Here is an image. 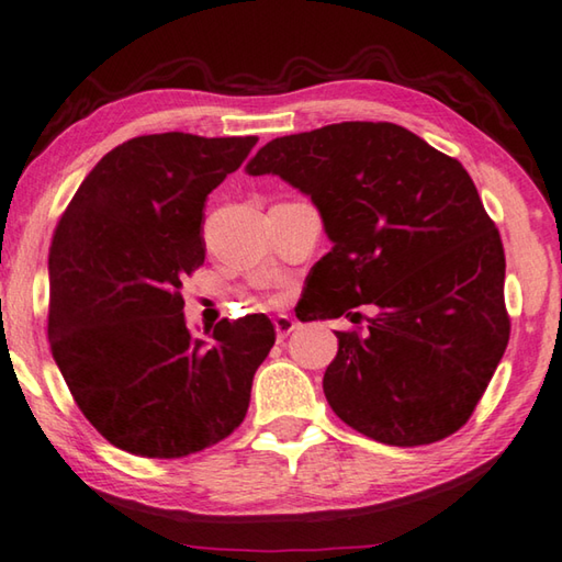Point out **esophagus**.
I'll return each instance as SVG.
<instances>
[{
	"instance_id": "1",
	"label": "esophagus",
	"mask_w": 562,
	"mask_h": 562,
	"mask_svg": "<svg viewBox=\"0 0 562 562\" xmlns=\"http://www.w3.org/2000/svg\"><path fill=\"white\" fill-rule=\"evenodd\" d=\"M273 328H276V336H279V340H286L291 333L299 328V323L293 321L291 316H276L273 318Z\"/></svg>"
}]
</instances>
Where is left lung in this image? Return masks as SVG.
I'll use <instances>...</instances> for the list:
<instances>
[{
	"instance_id": "obj_1",
	"label": "left lung",
	"mask_w": 562,
	"mask_h": 562,
	"mask_svg": "<svg viewBox=\"0 0 562 562\" xmlns=\"http://www.w3.org/2000/svg\"><path fill=\"white\" fill-rule=\"evenodd\" d=\"M246 172L308 194L333 241L301 321L378 308L336 330L333 412L392 447L464 427L510 336L504 244L464 165L402 125L350 121L276 137Z\"/></svg>"
}]
</instances>
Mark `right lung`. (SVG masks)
<instances>
[{
    "label": "right lung",
    "instance_id": "1",
    "mask_svg": "<svg viewBox=\"0 0 562 562\" xmlns=\"http://www.w3.org/2000/svg\"><path fill=\"white\" fill-rule=\"evenodd\" d=\"M259 137L157 133L101 157L48 249V342L83 417L113 447L180 459L241 425L269 318L194 336L182 281L204 263V202Z\"/></svg>",
    "mask_w": 562,
    "mask_h": 562
}]
</instances>
